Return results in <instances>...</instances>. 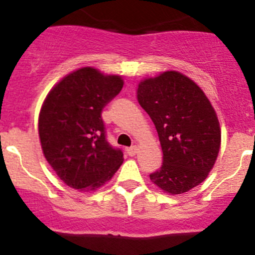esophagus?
<instances>
[{
    "instance_id": "esophagus-1",
    "label": "esophagus",
    "mask_w": 255,
    "mask_h": 255,
    "mask_svg": "<svg viewBox=\"0 0 255 255\" xmlns=\"http://www.w3.org/2000/svg\"><path fill=\"white\" fill-rule=\"evenodd\" d=\"M126 153H128L130 157H132V155H135L136 153H138V147H136V145H132V147H130L126 149Z\"/></svg>"
}]
</instances>
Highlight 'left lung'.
Returning a JSON list of instances; mask_svg holds the SVG:
<instances>
[{"mask_svg": "<svg viewBox=\"0 0 255 255\" xmlns=\"http://www.w3.org/2000/svg\"><path fill=\"white\" fill-rule=\"evenodd\" d=\"M138 101L154 124L163 153L161 168L150 180L170 194L199 185L221 144L220 124L203 91L185 75L166 71L139 84Z\"/></svg>", "mask_w": 255, "mask_h": 255, "instance_id": "left-lung-1", "label": "left lung"}]
</instances>
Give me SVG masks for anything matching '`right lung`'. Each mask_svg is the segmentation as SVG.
I'll return each mask as SVG.
<instances>
[{
  "instance_id": "add662e5",
  "label": "right lung",
  "mask_w": 255,
  "mask_h": 255,
  "mask_svg": "<svg viewBox=\"0 0 255 255\" xmlns=\"http://www.w3.org/2000/svg\"><path fill=\"white\" fill-rule=\"evenodd\" d=\"M120 76L93 67L69 74L48 93L39 115L44 157L70 188L96 190L124 161L120 148L106 135L102 111L123 89Z\"/></svg>"
}]
</instances>
